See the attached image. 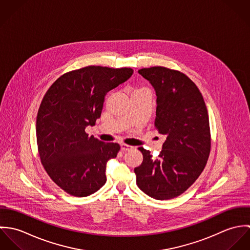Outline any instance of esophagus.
<instances>
[{
    "label": "esophagus",
    "mask_w": 250,
    "mask_h": 250,
    "mask_svg": "<svg viewBox=\"0 0 250 250\" xmlns=\"http://www.w3.org/2000/svg\"><path fill=\"white\" fill-rule=\"evenodd\" d=\"M120 147H121V150H122V151H128V150L133 149V146L128 145V144H125V143H122V144L120 145Z\"/></svg>",
    "instance_id": "1"
}]
</instances>
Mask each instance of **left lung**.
<instances>
[{
    "instance_id": "1",
    "label": "left lung",
    "mask_w": 250,
    "mask_h": 250,
    "mask_svg": "<svg viewBox=\"0 0 250 250\" xmlns=\"http://www.w3.org/2000/svg\"><path fill=\"white\" fill-rule=\"evenodd\" d=\"M139 73L157 95L155 127L167 140L157 158L140 147L143 164L135 168L137 185L158 200L177 197L199 177L211 151L208 110L196 84L184 73L163 66Z\"/></svg>"
}]
</instances>
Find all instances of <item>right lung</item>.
Segmentation results:
<instances>
[{
	"label": "right lung",
	"mask_w": 250,
	"mask_h": 250,
	"mask_svg": "<svg viewBox=\"0 0 250 250\" xmlns=\"http://www.w3.org/2000/svg\"><path fill=\"white\" fill-rule=\"evenodd\" d=\"M132 68L86 66L62 75L45 93L36 116L41 164L62 189L88 196L106 183V166L120 145L85 133L100 118L107 91L127 81Z\"/></svg>",
	"instance_id": "add662e5"
}]
</instances>
